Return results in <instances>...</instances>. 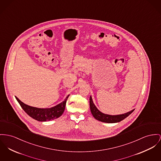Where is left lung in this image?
<instances>
[{"label":"left lung","instance_id":"1","mask_svg":"<svg viewBox=\"0 0 161 161\" xmlns=\"http://www.w3.org/2000/svg\"><path fill=\"white\" fill-rule=\"evenodd\" d=\"M90 107L91 112L93 116L94 117V118L97 119L98 121L104 122V123H114L119 122L121 120L124 119L125 118H126L127 117H128L129 115L134 110V109L124 114L117 115H110L105 114L100 112L97 108V107L93 103L92 97L91 96L90 97Z\"/></svg>","mask_w":161,"mask_h":161}]
</instances>
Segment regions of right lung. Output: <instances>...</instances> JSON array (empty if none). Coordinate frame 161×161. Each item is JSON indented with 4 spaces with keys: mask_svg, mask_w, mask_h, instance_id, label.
Returning a JSON list of instances; mask_svg holds the SVG:
<instances>
[{
    "mask_svg": "<svg viewBox=\"0 0 161 161\" xmlns=\"http://www.w3.org/2000/svg\"><path fill=\"white\" fill-rule=\"evenodd\" d=\"M68 95L63 102L51 108H40L37 107L28 106L21 101L18 97H15L16 100L21 106L22 109L32 118L39 121H46L54 119L60 117L64 113Z\"/></svg>",
    "mask_w": 161,
    "mask_h": 161,
    "instance_id": "obj_1",
    "label": "right lung"
}]
</instances>
